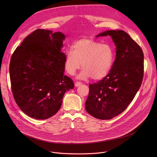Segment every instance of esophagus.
I'll use <instances>...</instances> for the list:
<instances>
[{"label":"esophagus","instance_id":"34e87169","mask_svg":"<svg viewBox=\"0 0 157 157\" xmlns=\"http://www.w3.org/2000/svg\"><path fill=\"white\" fill-rule=\"evenodd\" d=\"M81 82H79V81H77V82H76L75 83V86H80V85H81Z\"/></svg>","mask_w":157,"mask_h":157}]
</instances>
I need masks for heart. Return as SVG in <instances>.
<instances>
[{
    "label": "heart",
    "instance_id": "1",
    "mask_svg": "<svg viewBox=\"0 0 157 157\" xmlns=\"http://www.w3.org/2000/svg\"><path fill=\"white\" fill-rule=\"evenodd\" d=\"M65 53L64 68L73 76L81 66L80 79L91 78L101 80L109 73L114 61V51L108 44H102L93 39H81L74 43Z\"/></svg>",
    "mask_w": 157,
    "mask_h": 157
}]
</instances>
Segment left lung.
<instances>
[{
  "mask_svg": "<svg viewBox=\"0 0 157 157\" xmlns=\"http://www.w3.org/2000/svg\"><path fill=\"white\" fill-rule=\"evenodd\" d=\"M110 36L116 45V59L109 73L89 85L86 111L100 120H110L124 111L141 85L144 54L141 48L127 32L108 30L97 37Z\"/></svg>",
  "mask_w": 157,
  "mask_h": 157,
  "instance_id": "1",
  "label": "left lung"
}]
</instances>
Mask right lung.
<instances>
[{"label": "right lung", "mask_w": 157, "mask_h": 157, "mask_svg": "<svg viewBox=\"0 0 157 157\" xmlns=\"http://www.w3.org/2000/svg\"><path fill=\"white\" fill-rule=\"evenodd\" d=\"M65 38L60 32L37 29L12 55V93L20 109L31 118L53 117L60 109L65 92L74 86L73 81L63 74Z\"/></svg>", "instance_id": "right-lung-1"}]
</instances>
